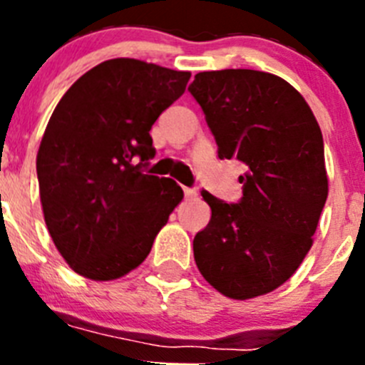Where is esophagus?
I'll use <instances>...</instances> for the list:
<instances>
[{"mask_svg":"<svg viewBox=\"0 0 365 365\" xmlns=\"http://www.w3.org/2000/svg\"><path fill=\"white\" fill-rule=\"evenodd\" d=\"M185 195L186 197H195V195H197V190L195 188H188V186H185Z\"/></svg>","mask_w":365,"mask_h":365,"instance_id":"obj_1","label":"esophagus"}]
</instances>
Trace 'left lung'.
I'll return each mask as SVG.
<instances>
[{"label":"left lung","mask_w":365,"mask_h":365,"mask_svg":"<svg viewBox=\"0 0 365 365\" xmlns=\"http://www.w3.org/2000/svg\"><path fill=\"white\" fill-rule=\"evenodd\" d=\"M188 91L219 159L247 166L237 202L201 192L212 219L193 240L197 269L228 298L267 294L291 278L312 247L327 199L320 125L291 83L263 71H206Z\"/></svg>","instance_id":"1"}]
</instances>
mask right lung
<instances>
[{"instance_id":"obj_1","label":"right lung","mask_w":365,"mask_h":365,"mask_svg":"<svg viewBox=\"0 0 365 365\" xmlns=\"http://www.w3.org/2000/svg\"><path fill=\"white\" fill-rule=\"evenodd\" d=\"M190 73L115 58L80 76L54 108L36 157L45 225L74 272L117 279L148 257L182 199L175 180L148 175L151 125Z\"/></svg>"}]
</instances>
